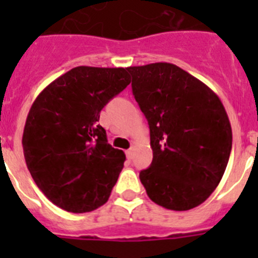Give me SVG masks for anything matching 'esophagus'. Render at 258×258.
Listing matches in <instances>:
<instances>
[{"label":"esophagus","instance_id":"esophagus-1","mask_svg":"<svg viewBox=\"0 0 258 258\" xmlns=\"http://www.w3.org/2000/svg\"><path fill=\"white\" fill-rule=\"evenodd\" d=\"M133 155H134V147H131V149L126 151V157L127 159H133Z\"/></svg>","mask_w":258,"mask_h":258}]
</instances>
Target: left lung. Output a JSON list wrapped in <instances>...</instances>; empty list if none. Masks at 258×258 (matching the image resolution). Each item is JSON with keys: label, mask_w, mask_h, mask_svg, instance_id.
<instances>
[{"label": "left lung", "mask_w": 258, "mask_h": 258, "mask_svg": "<svg viewBox=\"0 0 258 258\" xmlns=\"http://www.w3.org/2000/svg\"><path fill=\"white\" fill-rule=\"evenodd\" d=\"M150 126L152 163L140 173L150 199L170 211L206 202L229 163L232 132L218 95L172 63L127 67Z\"/></svg>", "instance_id": "obj_1"}]
</instances>
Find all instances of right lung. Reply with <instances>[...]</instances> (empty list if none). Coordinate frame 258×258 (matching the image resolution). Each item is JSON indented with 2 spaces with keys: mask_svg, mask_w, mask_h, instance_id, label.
<instances>
[{
  "mask_svg": "<svg viewBox=\"0 0 258 258\" xmlns=\"http://www.w3.org/2000/svg\"><path fill=\"white\" fill-rule=\"evenodd\" d=\"M131 84L127 68L80 66L37 95L23 132L27 168L59 208L85 213L108 200L125 161L107 143L102 108Z\"/></svg>",
  "mask_w": 258,
  "mask_h": 258,
  "instance_id": "1",
  "label": "right lung"
}]
</instances>
